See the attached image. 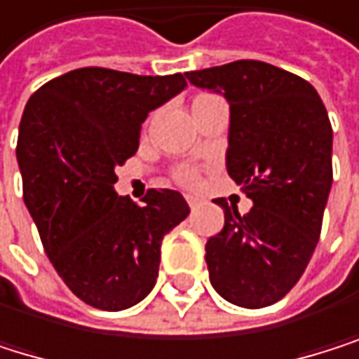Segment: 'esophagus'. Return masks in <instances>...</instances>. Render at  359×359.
Wrapping results in <instances>:
<instances>
[{
    "label": "esophagus",
    "mask_w": 359,
    "mask_h": 359,
    "mask_svg": "<svg viewBox=\"0 0 359 359\" xmlns=\"http://www.w3.org/2000/svg\"><path fill=\"white\" fill-rule=\"evenodd\" d=\"M186 201H188L190 210H194L196 205H199V199H196V196H186Z\"/></svg>",
    "instance_id": "1"
}]
</instances>
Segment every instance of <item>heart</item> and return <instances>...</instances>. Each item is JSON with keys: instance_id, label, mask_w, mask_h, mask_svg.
I'll list each match as a JSON object with an SVG mask.
<instances>
[{"instance_id": "heart-1", "label": "heart", "mask_w": 359, "mask_h": 359, "mask_svg": "<svg viewBox=\"0 0 359 359\" xmlns=\"http://www.w3.org/2000/svg\"><path fill=\"white\" fill-rule=\"evenodd\" d=\"M199 98H205V96H199ZM177 182L184 186H196V173L190 169H182V171H177Z\"/></svg>"}]
</instances>
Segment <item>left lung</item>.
Here are the masks:
<instances>
[{
    "mask_svg": "<svg viewBox=\"0 0 359 359\" xmlns=\"http://www.w3.org/2000/svg\"><path fill=\"white\" fill-rule=\"evenodd\" d=\"M229 102L226 173L252 201L248 214L216 199L224 226L205 244L210 283L242 309L285 297L315 252L332 188V126L317 89L265 62L186 72Z\"/></svg>",
    "mask_w": 359,
    "mask_h": 359,
    "instance_id": "obj_1",
    "label": "left lung"
}]
</instances>
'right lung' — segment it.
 Wrapping results in <instances>:
<instances>
[{
    "label": "right lung",
    "instance_id": "obj_1",
    "mask_svg": "<svg viewBox=\"0 0 359 359\" xmlns=\"http://www.w3.org/2000/svg\"><path fill=\"white\" fill-rule=\"evenodd\" d=\"M184 87V74L79 68L25 104L16 143L23 201L53 267L94 309L139 304L156 285L163 238L190 214L177 190H149L143 205L115 192L141 123Z\"/></svg>",
    "mask_w": 359,
    "mask_h": 359
}]
</instances>
